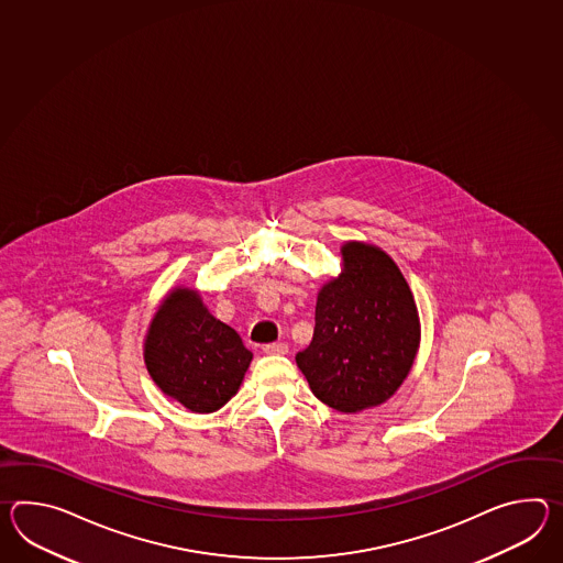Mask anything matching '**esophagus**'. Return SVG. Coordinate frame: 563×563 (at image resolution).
Listing matches in <instances>:
<instances>
[{
    "label": "esophagus",
    "instance_id": "obj_1",
    "mask_svg": "<svg viewBox=\"0 0 563 563\" xmlns=\"http://www.w3.org/2000/svg\"><path fill=\"white\" fill-rule=\"evenodd\" d=\"M264 353L266 355H287L288 345L287 343H271V345H264Z\"/></svg>",
    "mask_w": 563,
    "mask_h": 563
}]
</instances>
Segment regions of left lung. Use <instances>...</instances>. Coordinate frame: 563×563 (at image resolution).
Instances as JSON below:
<instances>
[{"label": "left lung", "instance_id": "obj_1", "mask_svg": "<svg viewBox=\"0 0 563 563\" xmlns=\"http://www.w3.org/2000/svg\"><path fill=\"white\" fill-rule=\"evenodd\" d=\"M339 251L341 273L319 288L314 335L297 365L319 400L357 413L388 401L412 372L420 317L388 252L360 240Z\"/></svg>", "mask_w": 563, "mask_h": 563}]
</instances>
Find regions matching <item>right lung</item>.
Segmentation results:
<instances>
[{"instance_id":"add662e5","label":"right lung","mask_w":563,"mask_h":563,"mask_svg":"<svg viewBox=\"0 0 563 563\" xmlns=\"http://www.w3.org/2000/svg\"><path fill=\"white\" fill-rule=\"evenodd\" d=\"M143 360L167 398L189 412L210 413L236 396L252 353L232 327L208 311L200 290L175 287L151 317Z\"/></svg>"}]
</instances>
